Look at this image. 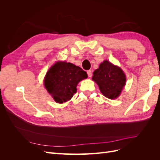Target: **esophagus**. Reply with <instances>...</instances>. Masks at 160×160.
Instances as JSON below:
<instances>
[{"label":"esophagus","mask_w":160,"mask_h":160,"mask_svg":"<svg viewBox=\"0 0 160 160\" xmlns=\"http://www.w3.org/2000/svg\"><path fill=\"white\" fill-rule=\"evenodd\" d=\"M88 75L89 77H92V71L91 70L88 71Z\"/></svg>","instance_id":"obj_1"}]
</instances>
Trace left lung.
I'll list each match as a JSON object with an SVG mask.
<instances>
[{
  "mask_svg": "<svg viewBox=\"0 0 160 160\" xmlns=\"http://www.w3.org/2000/svg\"><path fill=\"white\" fill-rule=\"evenodd\" d=\"M93 74L92 79L98 85L105 98L110 99L118 98L126 82V77L120 67L105 60Z\"/></svg>",
  "mask_w": 160,
  "mask_h": 160,
  "instance_id": "8db88e82",
  "label": "left lung"
}]
</instances>
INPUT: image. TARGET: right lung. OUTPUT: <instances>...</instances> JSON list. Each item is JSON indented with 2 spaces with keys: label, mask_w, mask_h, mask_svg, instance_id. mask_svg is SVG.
Wrapping results in <instances>:
<instances>
[{
  "label": "right lung",
  "mask_w": 160,
  "mask_h": 160,
  "mask_svg": "<svg viewBox=\"0 0 160 160\" xmlns=\"http://www.w3.org/2000/svg\"><path fill=\"white\" fill-rule=\"evenodd\" d=\"M88 78L87 72L71 62L57 61L47 71L44 79L47 91L58 103L69 101L77 92V85Z\"/></svg>",
  "instance_id": "right-lung-1"
}]
</instances>
